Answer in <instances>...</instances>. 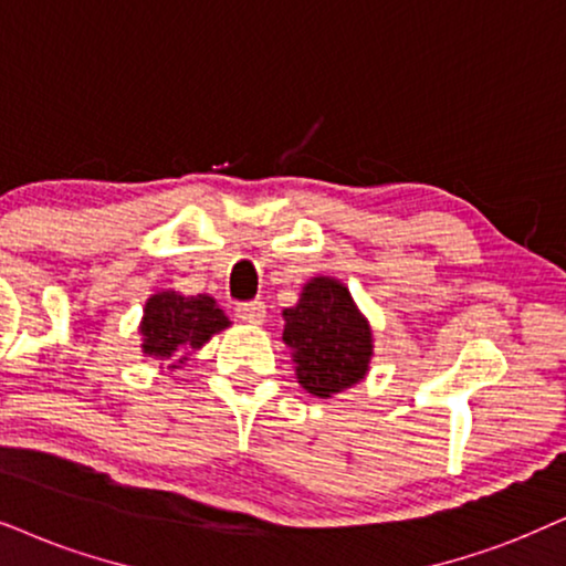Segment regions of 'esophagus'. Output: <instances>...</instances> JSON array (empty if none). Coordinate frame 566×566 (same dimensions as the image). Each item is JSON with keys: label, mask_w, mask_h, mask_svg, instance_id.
I'll use <instances>...</instances> for the list:
<instances>
[{"label": "esophagus", "mask_w": 566, "mask_h": 566, "mask_svg": "<svg viewBox=\"0 0 566 566\" xmlns=\"http://www.w3.org/2000/svg\"><path fill=\"white\" fill-rule=\"evenodd\" d=\"M234 313H238V318L245 321V324L259 326L263 324V318H266V305H263L261 300H253V303H240L234 307Z\"/></svg>", "instance_id": "34e87169"}]
</instances>
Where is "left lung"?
Here are the masks:
<instances>
[{"label":"left lung","instance_id":"8db88e82","mask_svg":"<svg viewBox=\"0 0 566 566\" xmlns=\"http://www.w3.org/2000/svg\"><path fill=\"white\" fill-rule=\"evenodd\" d=\"M282 318V342L307 395L332 399L368 376L374 328L339 279L313 276Z\"/></svg>","mask_w":566,"mask_h":566}]
</instances>
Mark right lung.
<instances>
[{
	"label": "right lung",
	"mask_w": 566,
	"mask_h": 566,
	"mask_svg": "<svg viewBox=\"0 0 566 566\" xmlns=\"http://www.w3.org/2000/svg\"><path fill=\"white\" fill-rule=\"evenodd\" d=\"M230 326L232 321L224 316L211 295H182L175 290H159L143 305L138 326L140 349L154 360H169L167 370H177L213 334Z\"/></svg>",
	"instance_id": "1"
}]
</instances>
